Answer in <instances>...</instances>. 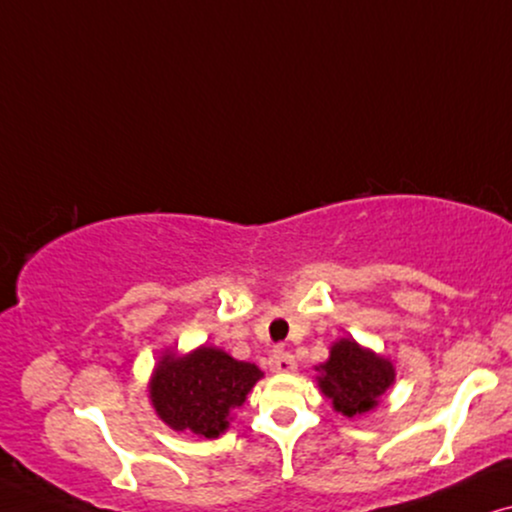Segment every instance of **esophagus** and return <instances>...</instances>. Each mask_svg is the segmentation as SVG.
I'll list each match as a JSON object with an SVG mask.
<instances>
[{
    "mask_svg": "<svg viewBox=\"0 0 512 512\" xmlns=\"http://www.w3.org/2000/svg\"><path fill=\"white\" fill-rule=\"evenodd\" d=\"M269 367L274 372H281V374H290L297 370V363H295V356L288 351H274V356L269 358Z\"/></svg>",
    "mask_w": 512,
    "mask_h": 512,
    "instance_id": "1",
    "label": "esophagus"
}]
</instances>
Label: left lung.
Returning <instances> with one entry per match:
<instances>
[{"label":"left lung","instance_id":"obj_1","mask_svg":"<svg viewBox=\"0 0 512 512\" xmlns=\"http://www.w3.org/2000/svg\"><path fill=\"white\" fill-rule=\"evenodd\" d=\"M316 370L320 372L316 377L320 391L344 417L370 412L395 381L391 360L363 349L353 339H339L332 344L330 358Z\"/></svg>","mask_w":512,"mask_h":512}]
</instances>
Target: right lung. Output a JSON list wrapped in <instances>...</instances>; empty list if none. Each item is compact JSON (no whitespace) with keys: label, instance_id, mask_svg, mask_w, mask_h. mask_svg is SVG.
<instances>
[{"label":"right lung","instance_id":"1","mask_svg":"<svg viewBox=\"0 0 512 512\" xmlns=\"http://www.w3.org/2000/svg\"><path fill=\"white\" fill-rule=\"evenodd\" d=\"M262 377L260 367L217 346H199L185 356L166 351L149 379V398L173 431L213 440L227 431L231 414Z\"/></svg>","mask_w":512,"mask_h":512}]
</instances>
